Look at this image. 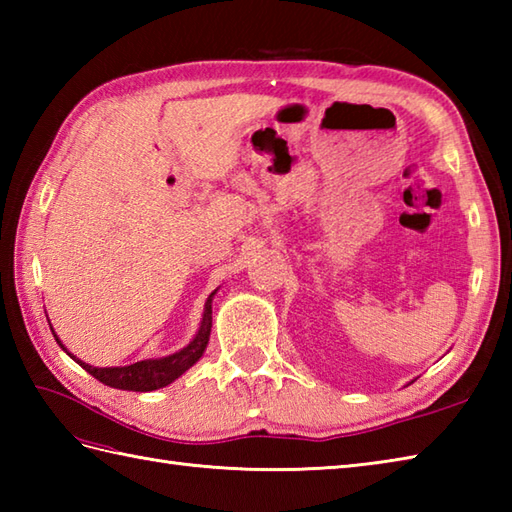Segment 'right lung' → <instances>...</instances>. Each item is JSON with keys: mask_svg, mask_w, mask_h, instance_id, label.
<instances>
[{"mask_svg": "<svg viewBox=\"0 0 512 512\" xmlns=\"http://www.w3.org/2000/svg\"><path fill=\"white\" fill-rule=\"evenodd\" d=\"M215 292H211L209 299H206L204 306V317L202 325L195 339L184 347V350L165 356V358H151V361H140L134 365H125V367H92L85 365L83 361H76V358L65 350L61 341L54 334V339L68 352L76 363H79L85 372L92 374L96 380H101L103 385H110L116 389H127V391H154L158 387H165L173 383L178 376H182L187 369L200 361V356L206 350V343H209V334H211V301H213Z\"/></svg>", "mask_w": 512, "mask_h": 512, "instance_id": "obj_1", "label": "right lung"}]
</instances>
